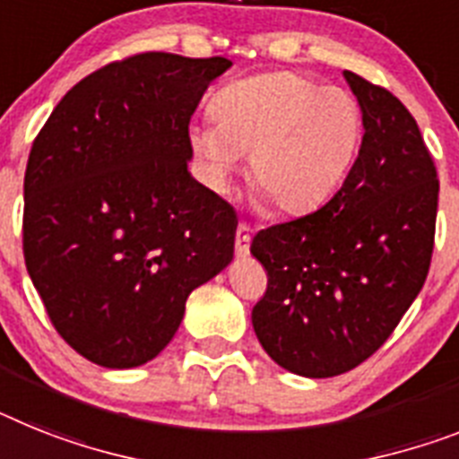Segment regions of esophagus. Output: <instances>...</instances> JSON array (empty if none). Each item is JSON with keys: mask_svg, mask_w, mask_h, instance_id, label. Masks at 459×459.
<instances>
[{"mask_svg": "<svg viewBox=\"0 0 459 459\" xmlns=\"http://www.w3.org/2000/svg\"><path fill=\"white\" fill-rule=\"evenodd\" d=\"M249 242H252V229L247 223H240L236 233V254L238 256H247L249 254Z\"/></svg>", "mask_w": 459, "mask_h": 459, "instance_id": "34e87169", "label": "esophagus"}]
</instances>
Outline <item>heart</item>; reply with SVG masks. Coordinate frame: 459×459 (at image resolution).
<instances>
[{"mask_svg": "<svg viewBox=\"0 0 459 459\" xmlns=\"http://www.w3.org/2000/svg\"><path fill=\"white\" fill-rule=\"evenodd\" d=\"M212 121L188 144L214 191H229L249 153V182L282 214H306L333 195L361 142L352 92L294 72L233 81L212 98Z\"/></svg>", "mask_w": 459, "mask_h": 459, "instance_id": "1", "label": "heart"}]
</instances>
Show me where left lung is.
Listing matches in <instances>:
<instances>
[{
	"label": "left lung",
	"mask_w": 459,
	"mask_h": 459,
	"mask_svg": "<svg viewBox=\"0 0 459 459\" xmlns=\"http://www.w3.org/2000/svg\"><path fill=\"white\" fill-rule=\"evenodd\" d=\"M359 102V156L322 210L259 230L252 254L268 289L254 333L275 364L303 378L359 367L383 345L425 284L438 179L411 111L342 72Z\"/></svg>",
	"instance_id": "left-lung-1"
}]
</instances>
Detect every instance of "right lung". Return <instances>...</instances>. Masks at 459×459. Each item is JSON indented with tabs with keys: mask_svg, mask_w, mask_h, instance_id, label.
Returning a JSON list of instances; mask_svg holds the SVG:
<instances>
[{
	"mask_svg": "<svg viewBox=\"0 0 459 459\" xmlns=\"http://www.w3.org/2000/svg\"><path fill=\"white\" fill-rule=\"evenodd\" d=\"M226 57L140 53L65 95L30 152L22 249L57 333L134 368L233 261L236 210L188 172V121Z\"/></svg>",
	"mask_w": 459,
	"mask_h": 459,
	"instance_id": "1",
	"label": "right lung"
}]
</instances>
